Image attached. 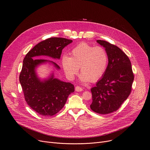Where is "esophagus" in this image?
I'll return each mask as SVG.
<instances>
[{
	"label": "esophagus",
	"instance_id": "esophagus-1",
	"mask_svg": "<svg viewBox=\"0 0 150 150\" xmlns=\"http://www.w3.org/2000/svg\"><path fill=\"white\" fill-rule=\"evenodd\" d=\"M75 90L76 91H83V88L79 86H77L76 88H75Z\"/></svg>",
	"mask_w": 150,
	"mask_h": 150
}]
</instances>
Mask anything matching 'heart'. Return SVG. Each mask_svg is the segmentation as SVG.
<instances>
[{
  "instance_id": "1",
  "label": "heart",
  "mask_w": 150,
  "mask_h": 150,
  "mask_svg": "<svg viewBox=\"0 0 150 150\" xmlns=\"http://www.w3.org/2000/svg\"><path fill=\"white\" fill-rule=\"evenodd\" d=\"M70 54V57L64 56L62 59L64 70L69 78H73L77 74L79 68L82 73L81 79L83 82H96L105 74L108 56L103 47H93L82 42L74 47Z\"/></svg>"
}]
</instances>
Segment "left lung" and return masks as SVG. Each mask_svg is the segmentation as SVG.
Wrapping results in <instances>:
<instances>
[{
  "label": "left lung",
  "instance_id": "left-lung-1",
  "mask_svg": "<svg viewBox=\"0 0 150 150\" xmlns=\"http://www.w3.org/2000/svg\"><path fill=\"white\" fill-rule=\"evenodd\" d=\"M97 42L105 47L108 64L103 76L91 89V110L107 114L117 111L130 95L134 74L127 56L116 45L105 40Z\"/></svg>",
  "mask_w": 150,
  "mask_h": 150
}]
</instances>
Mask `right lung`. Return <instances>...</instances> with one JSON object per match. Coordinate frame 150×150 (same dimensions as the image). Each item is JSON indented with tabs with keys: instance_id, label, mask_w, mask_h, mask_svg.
Listing matches in <instances>:
<instances>
[{
	"instance_id": "add662e5",
	"label": "right lung",
	"mask_w": 150,
	"mask_h": 150,
	"mask_svg": "<svg viewBox=\"0 0 150 150\" xmlns=\"http://www.w3.org/2000/svg\"><path fill=\"white\" fill-rule=\"evenodd\" d=\"M72 42L62 38H48L35 46L24 59L19 80L24 98L30 108L41 115L53 116L58 113L64 106L68 96L75 91L74 86L71 83L53 78V75L48 80L40 81L36 75L35 67L48 61L32 58L48 56L59 59L62 49ZM50 62L60 69L56 63Z\"/></svg>"
}]
</instances>
